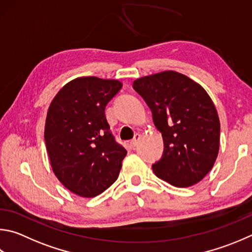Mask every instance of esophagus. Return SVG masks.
I'll use <instances>...</instances> for the list:
<instances>
[{"label":"esophagus","mask_w":252,"mask_h":252,"mask_svg":"<svg viewBox=\"0 0 252 252\" xmlns=\"http://www.w3.org/2000/svg\"><path fill=\"white\" fill-rule=\"evenodd\" d=\"M140 139H141V135L136 133V134L134 135V139L131 141V145H132V146H136V145H138Z\"/></svg>","instance_id":"1"}]
</instances>
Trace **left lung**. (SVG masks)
<instances>
[{
    "label": "left lung",
    "instance_id": "1",
    "mask_svg": "<svg viewBox=\"0 0 252 252\" xmlns=\"http://www.w3.org/2000/svg\"><path fill=\"white\" fill-rule=\"evenodd\" d=\"M133 89L162 133L164 151L152 165L155 175L176 187L202 181L214 166L220 140L218 113L206 90L173 70L141 77Z\"/></svg>",
    "mask_w": 252,
    "mask_h": 252
}]
</instances>
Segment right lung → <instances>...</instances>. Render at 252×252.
I'll use <instances>...</instances> for the list:
<instances>
[{
	"label": "right lung",
	"mask_w": 252,
	"mask_h": 252,
	"mask_svg": "<svg viewBox=\"0 0 252 252\" xmlns=\"http://www.w3.org/2000/svg\"><path fill=\"white\" fill-rule=\"evenodd\" d=\"M120 81L80 77L55 95L45 123V143L59 182L81 197H94L117 181L126 150L114 140L104 109Z\"/></svg>",
	"instance_id": "add662e5"
}]
</instances>
